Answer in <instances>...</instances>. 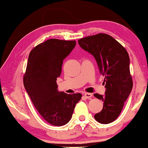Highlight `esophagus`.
Returning a JSON list of instances; mask_svg holds the SVG:
<instances>
[{"label": "esophagus", "instance_id": "obj_1", "mask_svg": "<svg viewBox=\"0 0 148 148\" xmlns=\"http://www.w3.org/2000/svg\"><path fill=\"white\" fill-rule=\"evenodd\" d=\"M84 96H85V97L86 98H87V99H90V98H91L92 97V95L91 94V93H85L84 94Z\"/></svg>", "mask_w": 148, "mask_h": 148}]
</instances>
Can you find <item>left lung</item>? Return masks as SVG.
Listing matches in <instances>:
<instances>
[{
  "label": "left lung",
  "mask_w": 148,
  "mask_h": 148,
  "mask_svg": "<svg viewBox=\"0 0 148 148\" xmlns=\"http://www.w3.org/2000/svg\"><path fill=\"white\" fill-rule=\"evenodd\" d=\"M80 47L92 55L100 74L104 76V95L94 94L103 101V108L95 115L101 124H108L117 119L132 92L133 81L130 74V60L127 50L113 37L99 33L80 39Z\"/></svg>",
  "instance_id": "left-lung-1"
}]
</instances>
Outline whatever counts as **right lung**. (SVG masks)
<instances>
[{"mask_svg":"<svg viewBox=\"0 0 148 148\" xmlns=\"http://www.w3.org/2000/svg\"><path fill=\"white\" fill-rule=\"evenodd\" d=\"M76 45L75 40L50 39L36 46L28 56L23 76L24 88L44 120L54 126L69 123L82 97L81 93L59 92L56 83L63 60Z\"/></svg>","mask_w":148,"mask_h":148,"instance_id":"right-lung-1","label":"right lung"}]
</instances>
